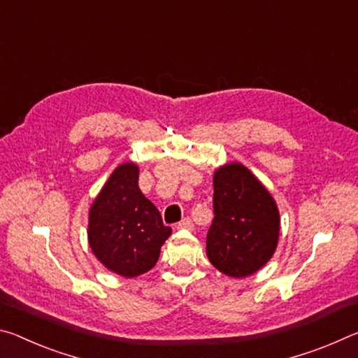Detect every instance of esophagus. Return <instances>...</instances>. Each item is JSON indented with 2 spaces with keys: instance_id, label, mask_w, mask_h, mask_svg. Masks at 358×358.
Returning <instances> with one entry per match:
<instances>
[{
  "instance_id": "34e87169",
  "label": "esophagus",
  "mask_w": 358,
  "mask_h": 358,
  "mask_svg": "<svg viewBox=\"0 0 358 358\" xmlns=\"http://www.w3.org/2000/svg\"><path fill=\"white\" fill-rule=\"evenodd\" d=\"M176 227H178V228H185V230H192V228H193V222H192L190 217H184Z\"/></svg>"
}]
</instances>
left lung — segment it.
<instances>
[{
    "label": "left lung",
    "instance_id": "1",
    "mask_svg": "<svg viewBox=\"0 0 358 358\" xmlns=\"http://www.w3.org/2000/svg\"><path fill=\"white\" fill-rule=\"evenodd\" d=\"M213 204L209 262L231 278L259 271L278 245L279 210L273 196L248 168L230 163L214 174Z\"/></svg>",
    "mask_w": 358,
    "mask_h": 358
}]
</instances>
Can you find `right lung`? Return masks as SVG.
<instances>
[{"label": "right lung", "instance_id": "obj_1", "mask_svg": "<svg viewBox=\"0 0 358 358\" xmlns=\"http://www.w3.org/2000/svg\"><path fill=\"white\" fill-rule=\"evenodd\" d=\"M134 163L120 165L92 204L89 243L96 259L124 278L155 266L171 228L138 187Z\"/></svg>", "mask_w": 358, "mask_h": 358}]
</instances>
